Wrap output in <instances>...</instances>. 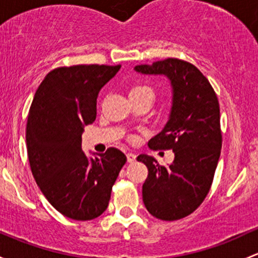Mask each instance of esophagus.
<instances>
[{"label": "esophagus", "instance_id": "1", "mask_svg": "<svg viewBox=\"0 0 258 258\" xmlns=\"http://www.w3.org/2000/svg\"><path fill=\"white\" fill-rule=\"evenodd\" d=\"M136 154L132 153V152H130V153H127V161L130 162V163H134L135 161H136Z\"/></svg>", "mask_w": 258, "mask_h": 258}]
</instances>
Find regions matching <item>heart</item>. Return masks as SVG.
Listing matches in <instances>:
<instances>
[{"instance_id":"obj_1","label":"heart","mask_w":258,"mask_h":258,"mask_svg":"<svg viewBox=\"0 0 258 258\" xmlns=\"http://www.w3.org/2000/svg\"><path fill=\"white\" fill-rule=\"evenodd\" d=\"M142 90H150V89L145 88V86H137V88L132 89L131 93H138V91H142Z\"/></svg>"}]
</instances>
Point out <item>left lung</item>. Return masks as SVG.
Listing matches in <instances>:
<instances>
[{"label": "left lung", "mask_w": 258, "mask_h": 258, "mask_svg": "<svg viewBox=\"0 0 258 258\" xmlns=\"http://www.w3.org/2000/svg\"><path fill=\"white\" fill-rule=\"evenodd\" d=\"M135 70L164 75L172 86L169 118L148 146L173 150L174 161L164 167L147 154H140L137 161L148 168L142 186L145 207L157 219L179 220L197 210L213 183L222 143L218 96L202 72L180 59L137 65Z\"/></svg>", "instance_id": "obj_1"}]
</instances>
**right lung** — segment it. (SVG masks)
<instances>
[{
	"label": "right lung",
	"instance_id": "1",
	"mask_svg": "<svg viewBox=\"0 0 258 258\" xmlns=\"http://www.w3.org/2000/svg\"><path fill=\"white\" fill-rule=\"evenodd\" d=\"M121 65H73L48 73L29 108L26 141L32 174L59 213L93 220L108 207L127 158L108 148L95 158L81 150V135L96 118L99 91Z\"/></svg>",
	"mask_w": 258,
	"mask_h": 258
}]
</instances>
